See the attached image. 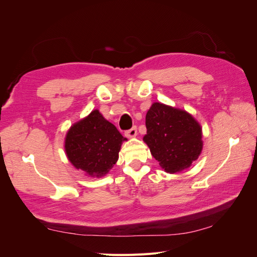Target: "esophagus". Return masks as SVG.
I'll return each mask as SVG.
<instances>
[{
	"label": "esophagus",
	"mask_w": 257,
	"mask_h": 257,
	"mask_svg": "<svg viewBox=\"0 0 257 257\" xmlns=\"http://www.w3.org/2000/svg\"><path fill=\"white\" fill-rule=\"evenodd\" d=\"M136 135H137V128H136V126L132 127L131 130L125 132V136L128 137V138H134V137H136Z\"/></svg>",
	"instance_id": "obj_1"
}]
</instances>
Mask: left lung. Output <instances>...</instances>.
I'll use <instances>...</instances> for the list:
<instances>
[{"label": "left lung", "mask_w": 257, "mask_h": 257, "mask_svg": "<svg viewBox=\"0 0 257 257\" xmlns=\"http://www.w3.org/2000/svg\"><path fill=\"white\" fill-rule=\"evenodd\" d=\"M146 127L143 141L166 173L189 168L203 150L200 124L183 109L155 102L147 111Z\"/></svg>", "instance_id": "1"}]
</instances>
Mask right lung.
Instances as JSON below:
<instances>
[{"label":"right lung","mask_w":257,"mask_h":257,"mask_svg":"<svg viewBox=\"0 0 257 257\" xmlns=\"http://www.w3.org/2000/svg\"><path fill=\"white\" fill-rule=\"evenodd\" d=\"M124 138L99 110H92L85 118L74 123L65 136L64 149L71 164L85 176L100 178L119 159Z\"/></svg>","instance_id":"1"}]
</instances>
